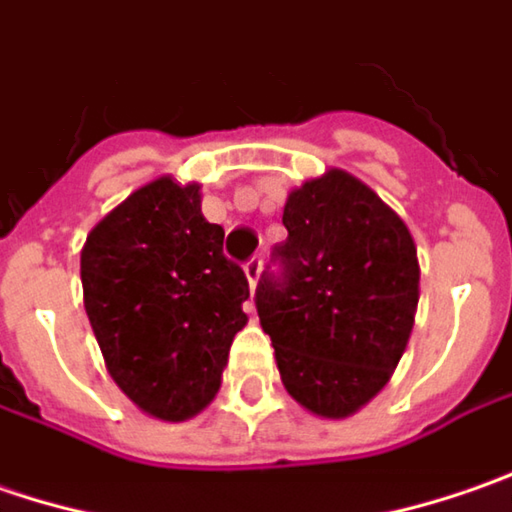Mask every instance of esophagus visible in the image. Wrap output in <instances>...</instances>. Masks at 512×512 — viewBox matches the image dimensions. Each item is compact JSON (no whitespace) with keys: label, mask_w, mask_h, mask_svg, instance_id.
Masks as SVG:
<instances>
[{"label":"esophagus","mask_w":512,"mask_h":512,"mask_svg":"<svg viewBox=\"0 0 512 512\" xmlns=\"http://www.w3.org/2000/svg\"><path fill=\"white\" fill-rule=\"evenodd\" d=\"M243 272H246L249 286H252V292H255L257 280H260V272H263V260H260V257H249V260H246V266H243Z\"/></svg>","instance_id":"34e87169"}]
</instances>
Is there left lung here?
<instances>
[{
    "label": "left lung",
    "mask_w": 512,
    "mask_h": 512,
    "mask_svg": "<svg viewBox=\"0 0 512 512\" xmlns=\"http://www.w3.org/2000/svg\"><path fill=\"white\" fill-rule=\"evenodd\" d=\"M283 226L275 269L257 280L260 326L300 407L346 418L384 389L407 349L415 243L404 220L341 168L292 191Z\"/></svg>",
    "instance_id": "1"
}]
</instances>
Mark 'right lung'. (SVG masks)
<instances>
[{
	"instance_id": "right-lung-1",
	"label": "right lung",
	"mask_w": 512,
	"mask_h": 512,
	"mask_svg": "<svg viewBox=\"0 0 512 512\" xmlns=\"http://www.w3.org/2000/svg\"><path fill=\"white\" fill-rule=\"evenodd\" d=\"M223 226L200 212V186L160 177L88 234L85 312L117 387L148 415L183 421L220 387L246 326V272L223 255Z\"/></svg>"
}]
</instances>
